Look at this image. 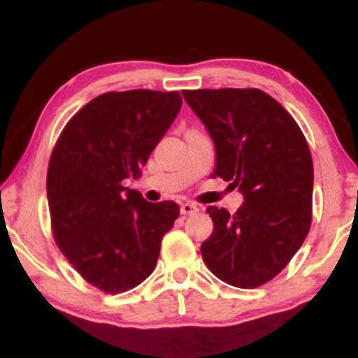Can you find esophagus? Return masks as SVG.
Returning <instances> with one entry per match:
<instances>
[{
    "instance_id": "34e87169",
    "label": "esophagus",
    "mask_w": 358,
    "mask_h": 358,
    "mask_svg": "<svg viewBox=\"0 0 358 358\" xmlns=\"http://www.w3.org/2000/svg\"><path fill=\"white\" fill-rule=\"evenodd\" d=\"M197 212H199V207L192 202H185V203L180 205V213H182V215H194Z\"/></svg>"
}]
</instances>
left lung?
Masks as SVG:
<instances>
[{"label": "left lung", "instance_id": "obj_1", "mask_svg": "<svg viewBox=\"0 0 358 358\" xmlns=\"http://www.w3.org/2000/svg\"><path fill=\"white\" fill-rule=\"evenodd\" d=\"M182 96L217 151L213 176L244 202L229 215L208 207L213 231L203 262L220 280L256 288L282 272L311 227L313 159L295 119L261 90H195Z\"/></svg>", "mask_w": 358, "mask_h": 358}]
</instances>
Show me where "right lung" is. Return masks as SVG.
I'll return each mask as SVG.
<instances>
[{
  "mask_svg": "<svg viewBox=\"0 0 358 358\" xmlns=\"http://www.w3.org/2000/svg\"><path fill=\"white\" fill-rule=\"evenodd\" d=\"M182 106L178 91L106 92L71 117L47 173L53 238L87 283L115 295L151 275L179 205L151 203L122 180L141 168Z\"/></svg>",
  "mask_w": 358,
  "mask_h": 358,
  "instance_id": "obj_1",
  "label": "right lung"
}]
</instances>
